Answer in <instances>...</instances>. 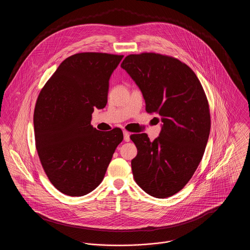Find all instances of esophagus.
Listing matches in <instances>:
<instances>
[{"label":"esophagus","instance_id":"obj_1","mask_svg":"<svg viewBox=\"0 0 250 250\" xmlns=\"http://www.w3.org/2000/svg\"><path fill=\"white\" fill-rule=\"evenodd\" d=\"M123 136H124V141L125 142H130V134L127 131L123 132Z\"/></svg>","mask_w":250,"mask_h":250}]
</instances>
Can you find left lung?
I'll return each instance as SVG.
<instances>
[{
  "instance_id": "1",
  "label": "left lung",
  "mask_w": 250,
  "mask_h": 250,
  "mask_svg": "<svg viewBox=\"0 0 250 250\" xmlns=\"http://www.w3.org/2000/svg\"><path fill=\"white\" fill-rule=\"evenodd\" d=\"M143 92L148 113L162 117L160 136L130 139L138 149L132 160L136 183L151 196L167 198L180 191L192 177L208 143L211 116L200 81L186 63L173 57L142 53L121 63Z\"/></svg>"
}]
</instances>
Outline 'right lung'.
I'll return each mask as SVG.
<instances>
[{
    "instance_id": "add662e5",
    "label": "right lung",
    "mask_w": 250,
    "mask_h": 250,
    "mask_svg": "<svg viewBox=\"0 0 250 250\" xmlns=\"http://www.w3.org/2000/svg\"><path fill=\"white\" fill-rule=\"evenodd\" d=\"M122 55L85 52L65 59L41 89L34 112L36 150L53 186L83 196L104 179L120 128L102 132L90 124L94 107L107 105L108 81Z\"/></svg>"
}]
</instances>
